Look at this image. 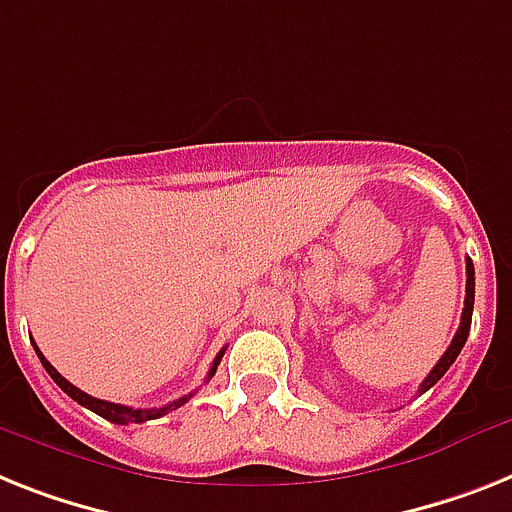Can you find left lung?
<instances>
[{"instance_id": "8db88e82", "label": "left lung", "mask_w": 512, "mask_h": 512, "mask_svg": "<svg viewBox=\"0 0 512 512\" xmlns=\"http://www.w3.org/2000/svg\"><path fill=\"white\" fill-rule=\"evenodd\" d=\"M474 290H476L474 261L466 259V303H463V314H460V327H458V332H455L453 342H450V348L445 350V356L439 358L437 366H434V369L429 371V377H426L424 382H421V387H418V395L429 390V387H434V384H437L439 379L445 377V371L450 369V366H453L455 358H458V353H460V350H463V345H466L468 329H471V314H474Z\"/></svg>"}]
</instances>
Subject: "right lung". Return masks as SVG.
Listing matches in <instances>:
<instances>
[{
	"instance_id": "1",
	"label": "right lung",
	"mask_w": 512,
	"mask_h": 512,
	"mask_svg": "<svg viewBox=\"0 0 512 512\" xmlns=\"http://www.w3.org/2000/svg\"><path fill=\"white\" fill-rule=\"evenodd\" d=\"M36 356L41 358V363H44L46 374H49V377H52L54 382H57L59 387H62V390H65L67 395H70V398L75 400V403L86 405L88 411L99 413L101 418H107V421H112V424H143V421H151V418H159V416H164V413L175 411V408H180V405H185L190 398H193V392H190V395H185V398L172 400L170 405H162V408H149V411H143V408H128V405H120V403H109V400L91 398V395H86V392H83V390H78L75 384L67 382V379L62 377V374H59L57 369H54L52 363L46 361L44 353H41V350H38V348H36ZM222 356H225V348H222L217 353V358H214V363H211V369H209V374H206V379L214 377V371H217V366H219V361H222Z\"/></svg>"
}]
</instances>
